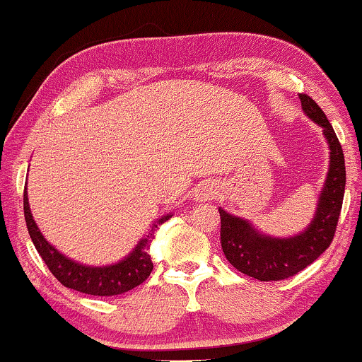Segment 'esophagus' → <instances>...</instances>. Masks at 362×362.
Instances as JSON below:
<instances>
[{"label":"esophagus","instance_id":"obj_1","mask_svg":"<svg viewBox=\"0 0 362 362\" xmlns=\"http://www.w3.org/2000/svg\"><path fill=\"white\" fill-rule=\"evenodd\" d=\"M216 194V189L211 185H201L198 189L194 191V199H199V201H208V199H213Z\"/></svg>","mask_w":362,"mask_h":362}]
</instances>
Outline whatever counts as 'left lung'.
Segmentation results:
<instances>
[{
    "label": "left lung",
    "instance_id": "1",
    "mask_svg": "<svg viewBox=\"0 0 362 362\" xmlns=\"http://www.w3.org/2000/svg\"><path fill=\"white\" fill-rule=\"evenodd\" d=\"M299 100L309 118L322 126L331 149L329 173L309 228L299 236L276 239L259 234L247 221L219 209L224 256L238 271L257 281H283L301 273L331 246L339 221L346 186L341 143L316 101L304 93H299Z\"/></svg>",
    "mask_w": 362,
    "mask_h": 362
}]
</instances>
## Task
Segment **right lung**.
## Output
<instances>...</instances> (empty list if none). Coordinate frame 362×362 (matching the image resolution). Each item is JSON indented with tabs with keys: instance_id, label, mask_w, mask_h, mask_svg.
Wrapping results in <instances>:
<instances>
[{
	"instance_id": "obj_1",
	"label": "right lung",
	"mask_w": 362,
	"mask_h": 362,
	"mask_svg": "<svg viewBox=\"0 0 362 362\" xmlns=\"http://www.w3.org/2000/svg\"><path fill=\"white\" fill-rule=\"evenodd\" d=\"M23 209H25V221L31 241L35 244L36 251L43 257L45 264L48 266L51 274L59 281L61 284L69 289L79 291V293L91 296H118L134 289L136 286L144 283L153 271V261L149 256V244L154 238V231L159 224L171 218L170 214L163 216L154 224L151 233L146 238L141 239L136 250L118 264L105 267H89L78 264L66 256L54 250L51 244L43 238V234L37 229L35 219H33L30 203H28L26 189L23 192Z\"/></svg>"
}]
</instances>
